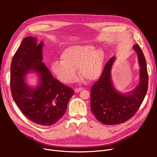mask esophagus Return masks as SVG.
<instances>
[{"label": "esophagus", "instance_id": "obj_1", "mask_svg": "<svg viewBox=\"0 0 157 157\" xmlns=\"http://www.w3.org/2000/svg\"><path fill=\"white\" fill-rule=\"evenodd\" d=\"M82 89H83L82 88H75V92H76V93H77V92H79L80 91H81V90H82Z\"/></svg>", "mask_w": 157, "mask_h": 157}]
</instances>
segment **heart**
Here are the masks:
<instances>
[{"label": "heart", "instance_id": "heart-1", "mask_svg": "<svg viewBox=\"0 0 157 157\" xmlns=\"http://www.w3.org/2000/svg\"><path fill=\"white\" fill-rule=\"evenodd\" d=\"M61 60L52 64V70L61 82L73 83L77 79V69L88 81L97 80L101 74L103 56L101 51L92 46L75 45L66 48L61 56Z\"/></svg>", "mask_w": 157, "mask_h": 157}]
</instances>
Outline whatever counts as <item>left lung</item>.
<instances>
[{"label": "left lung", "mask_w": 157, "mask_h": 157, "mask_svg": "<svg viewBox=\"0 0 157 157\" xmlns=\"http://www.w3.org/2000/svg\"><path fill=\"white\" fill-rule=\"evenodd\" d=\"M133 48L137 52L140 64V82L128 94L118 92L111 79V70L115 58L113 57L105 65L103 73L91 88L90 107L96 119L106 125L120 124L129 120L140 109L148 89V73L144 54L140 46Z\"/></svg>", "instance_id": "obj_1"}]
</instances>
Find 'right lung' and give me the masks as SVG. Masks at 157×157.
<instances>
[{
    "label": "right lung",
    "mask_w": 157,
    "mask_h": 157,
    "mask_svg": "<svg viewBox=\"0 0 157 157\" xmlns=\"http://www.w3.org/2000/svg\"><path fill=\"white\" fill-rule=\"evenodd\" d=\"M43 42L37 45L35 38L25 37L14 54L10 67L12 96L27 118L41 126H51L61 119L74 90L55 78L42 62ZM41 75L35 89L28 87L23 77L29 71Z\"/></svg>",
    "instance_id": "1"
}]
</instances>
